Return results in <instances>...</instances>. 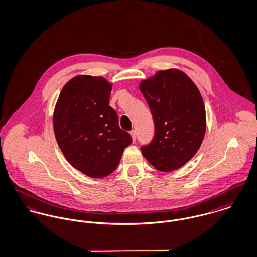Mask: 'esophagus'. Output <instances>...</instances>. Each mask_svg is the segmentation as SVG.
Returning a JSON list of instances; mask_svg holds the SVG:
<instances>
[{
	"label": "esophagus",
	"mask_w": 257,
	"mask_h": 257,
	"mask_svg": "<svg viewBox=\"0 0 257 257\" xmlns=\"http://www.w3.org/2000/svg\"><path fill=\"white\" fill-rule=\"evenodd\" d=\"M130 134H131V136H132L133 140L136 141V140H137V133H136V131H132Z\"/></svg>",
	"instance_id": "34e87169"
}]
</instances>
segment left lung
<instances>
[{"instance_id":"left-lung-1","label":"left lung","mask_w":257,"mask_h":257,"mask_svg":"<svg viewBox=\"0 0 257 257\" xmlns=\"http://www.w3.org/2000/svg\"><path fill=\"white\" fill-rule=\"evenodd\" d=\"M154 119L155 135L141 153L155 169L172 172L187 164L198 151L206 132L205 106L199 89L178 69L159 70L141 80Z\"/></svg>"}]
</instances>
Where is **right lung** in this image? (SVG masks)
I'll return each mask as SVG.
<instances>
[{
    "mask_svg": "<svg viewBox=\"0 0 257 257\" xmlns=\"http://www.w3.org/2000/svg\"><path fill=\"white\" fill-rule=\"evenodd\" d=\"M111 90L112 83L103 76L76 75L63 87L53 113L55 138L64 156L95 179L113 173L133 141L109 106Z\"/></svg>",
    "mask_w": 257,
    "mask_h": 257,
    "instance_id": "1",
    "label": "right lung"
}]
</instances>
